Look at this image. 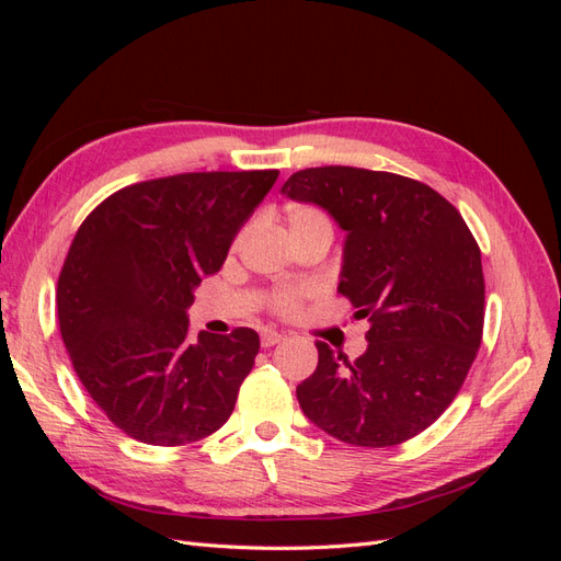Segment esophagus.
Wrapping results in <instances>:
<instances>
[{
	"mask_svg": "<svg viewBox=\"0 0 561 561\" xmlns=\"http://www.w3.org/2000/svg\"><path fill=\"white\" fill-rule=\"evenodd\" d=\"M283 339H285V336H283L280 332H276V330H264V332H262V346H264V348H271V346L280 344Z\"/></svg>",
	"mask_w": 561,
	"mask_h": 561,
	"instance_id": "1",
	"label": "esophagus"
}]
</instances>
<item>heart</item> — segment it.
Wrapping results in <instances>:
<instances>
[{
	"label": "heart",
	"instance_id": "obj_1",
	"mask_svg": "<svg viewBox=\"0 0 561 561\" xmlns=\"http://www.w3.org/2000/svg\"><path fill=\"white\" fill-rule=\"evenodd\" d=\"M316 225H330L328 217L322 215L318 208L301 206L290 213V231H299V229L316 227ZM309 295H311L309 287H278V290L268 295L266 301H268V309L276 316L293 318L301 311V304Z\"/></svg>",
	"mask_w": 561,
	"mask_h": 561
}]
</instances>
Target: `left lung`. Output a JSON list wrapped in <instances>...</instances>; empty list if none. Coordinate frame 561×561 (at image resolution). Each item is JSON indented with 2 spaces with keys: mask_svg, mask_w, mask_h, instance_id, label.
Instances as JSON below:
<instances>
[{
  "mask_svg": "<svg viewBox=\"0 0 561 561\" xmlns=\"http://www.w3.org/2000/svg\"><path fill=\"white\" fill-rule=\"evenodd\" d=\"M283 194L325 208L346 231L342 293L367 318V351L348 360L318 342L297 400L320 431L353 447H393L435 423L482 344V254L451 203L383 171H297Z\"/></svg>",
  "mask_w": 561,
  "mask_h": 561,
  "instance_id": "1",
  "label": "left lung"
}]
</instances>
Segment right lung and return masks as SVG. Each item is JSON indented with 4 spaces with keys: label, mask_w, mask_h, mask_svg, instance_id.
<instances>
[{
    "label": "right lung",
    "mask_w": 561,
    "mask_h": 561,
    "mask_svg": "<svg viewBox=\"0 0 561 561\" xmlns=\"http://www.w3.org/2000/svg\"><path fill=\"white\" fill-rule=\"evenodd\" d=\"M278 171L182 173L124 186L83 219L58 278V322L79 381L145 445L213 435L233 412L260 336L190 339L186 309Z\"/></svg>",
    "instance_id": "obj_1"
}]
</instances>
